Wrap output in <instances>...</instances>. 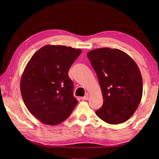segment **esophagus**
Listing matches in <instances>:
<instances>
[{
  "label": "esophagus",
  "mask_w": 159,
  "mask_h": 159,
  "mask_svg": "<svg viewBox=\"0 0 159 159\" xmlns=\"http://www.w3.org/2000/svg\"><path fill=\"white\" fill-rule=\"evenodd\" d=\"M88 98H89V94L88 93H87L85 96L81 97V100H87Z\"/></svg>",
  "instance_id": "1"
}]
</instances>
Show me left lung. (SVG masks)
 <instances>
[{"instance_id": "obj_1", "label": "left lung", "mask_w": 159, "mask_h": 159, "mask_svg": "<svg viewBox=\"0 0 159 159\" xmlns=\"http://www.w3.org/2000/svg\"><path fill=\"white\" fill-rule=\"evenodd\" d=\"M102 90L103 104L97 116L109 124L127 121L139 107L143 80L131 57L117 48H100L87 53Z\"/></svg>"}]
</instances>
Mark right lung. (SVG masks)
Returning <instances> with one entry per match:
<instances>
[{
    "label": "right lung",
    "instance_id": "right-lung-1",
    "mask_svg": "<svg viewBox=\"0 0 159 159\" xmlns=\"http://www.w3.org/2000/svg\"><path fill=\"white\" fill-rule=\"evenodd\" d=\"M81 52L66 46L46 45L26 64L20 92L29 112L43 124H61L77 104L68 70Z\"/></svg>",
    "mask_w": 159,
    "mask_h": 159
}]
</instances>
